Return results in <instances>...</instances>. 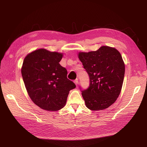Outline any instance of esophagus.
<instances>
[{
  "mask_svg": "<svg viewBox=\"0 0 147 147\" xmlns=\"http://www.w3.org/2000/svg\"><path fill=\"white\" fill-rule=\"evenodd\" d=\"M74 83L76 84V85L78 86V83H79V80H78V79H76L74 81Z\"/></svg>",
  "mask_w": 147,
  "mask_h": 147,
  "instance_id": "34e87169",
  "label": "esophagus"
}]
</instances>
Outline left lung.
Returning <instances> with one entry per match:
<instances>
[{"label":"left lung","mask_w":147,"mask_h":147,"mask_svg":"<svg viewBox=\"0 0 147 147\" xmlns=\"http://www.w3.org/2000/svg\"><path fill=\"white\" fill-rule=\"evenodd\" d=\"M79 58L89 76V86L82 91L86 106L93 111L104 110L119 97L125 66L120 52L103 46L96 51L79 52Z\"/></svg>","instance_id":"8db88e82"}]
</instances>
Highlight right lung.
Instances as JSON below:
<instances>
[{
    "instance_id": "right-lung-1",
    "label": "right lung",
    "mask_w": 147,
    "mask_h": 147,
    "mask_svg": "<svg viewBox=\"0 0 147 147\" xmlns=\"http://www.w3.org/2000/svg\"><path fill=\"white\" fill-rule=\"evenodd\" d=\"M63 53L45 49L36 50L26 57L21 74L32 101L40 109L57 111L63 108L75 84L67 79L66 68L59 64Z\"/></svg>"
}]
</instances>
